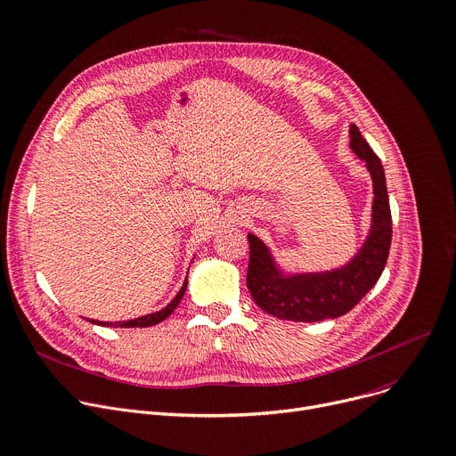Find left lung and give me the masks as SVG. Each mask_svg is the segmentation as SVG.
Here are the masks:
<instances>
[{
  "instance_id": "1",
  "label": "left lung",
  "mask_w": 456,
  "mask_h": 456,
  "mask_svg": "<svg viewBox=\"0 0 456 456\" xmlns=\"http://www.w3.org/2000/svg\"><path fill=\"white\" fill-rule=\"evenodd\" d=\"M350 146L361 159L367 161L374 181L372 231L365 246L350 264L328 273L284 277L273 264L262 241L253 234L248 236V288L256 305L273 317L300 322L341 317L348 314L381 277L392 240L385 172L379 158L355 125L350 126Z\"/></svg>"
}]
</instances>
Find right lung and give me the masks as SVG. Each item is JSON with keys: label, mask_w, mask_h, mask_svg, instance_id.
<instances>
[{"label": "right lung", "mask_w": 456, "mask_h": 456, "mask_svg": "<svg viewBox=\"0 0 456 456\" xmlns=\"http://www.w3.org/2000/svg\"><path fill=\"white\" fill-rule=\"evenodd\" d=\"M185 289H187V279H185V284L181 286L179 293L174 297V300L170 302V305L167 308H163L161 312H156V314H150V315H144V317H139V319H132V321H118V322H102V321H91L95 324H101V326H113V328H146V326H154L161 321H165L181 302V298H183L185 295Z\"/></svg>", "instance_id": "obj_1"}]
</instances>
